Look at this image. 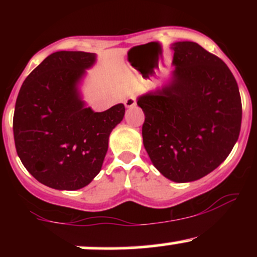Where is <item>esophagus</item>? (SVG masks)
<instances>
[{
  "instance_id": "1",
  "label": "esophagus",
  "mask_w": 257,
  "mask_h": 257,
  "mask_svg": "<svg viewBox=\"0 0 257 257\" xmlns=\"http://www.w3.org/2000/svg\"><path fill=\"white\" fill-rule=\"evenodd\" d=\"M124 105L125 107H133V106L137 105V99H135V96H129V98H126L124 100Z\"/></svg>"
}]
</instances>
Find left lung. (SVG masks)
I'll use <instances>...</instances> for the list:
<instances>
[{
  "label": "left lung",
  "mask_w": 257,
  "mask_h": 257,
  "mask_svg": "<svg viewBox=\"0 0 257 257\" xmlns=\"http://www.w3.org/2000/svg\"><path fill=\"white\" fill-rule=\"evenodd\" d=\"M173 79L140 96L143 139L153 166L175 182L208 175L237 143L241 100L231 70L198 43L173 44Z\"/></svg>",
  "instance_id": "1"
}]
</instances>
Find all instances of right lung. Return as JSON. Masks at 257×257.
I'll use <instances>...</instances> for the list:
<instances>
[{"label": "right lung", "instance_id": "1", "mask_svg": "<svg viewBox=\"0 0 257 257\" xmlns=\"http://www.w3.org/2000/svg\"><path fill=\"white\" fill-rule=\"evenodd\" d=\"M95 61L85 52H55L20 88L13 117L17 153L29 173L55 190H79L101 170L108 137L124 105L104 112L84 107L77 83Z\"/></svg>", "mask_w": 257, "mask_h": 257}]
</instances>
